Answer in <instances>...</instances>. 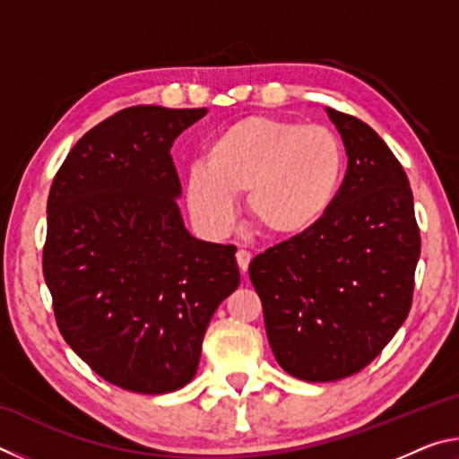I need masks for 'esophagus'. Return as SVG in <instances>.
Returning <instances> with one entry per match:
<instances>
[{"label":"esophagus","mask_w":459,"mask_h":459,"mask_svg":"<svg viewBox=\"0 0 459 459\" xmlns=\"http://www.w3.org/2000/svg\"><path fill=\"white\" fill-rule=\"evenodd\" d=\"M251 253L245 251V248H238L237 251V263H238V269L243 271V273H247L248 271V263H251Z\"/></svg>","instance_id":"34e87169"}]
</instances>
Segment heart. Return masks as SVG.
<instances>
[{
	"label": "heart",
	"instance_id": "1",
	"mask_svg": "<svg viewBox=\"0 0 459 459\" xmlns=\"http://www.w3.org/2000/svg\"><path fill=\"white\" fill-rule=\"evenodd\" d=\"M344 176L338 137L320 126L251 115L216 134L204 161L186 176L194 219L227 232L237 219V196L263 235L291 238L312 230L333 204Z\"/></svg>",
	"mask_w": 459,
	"mask_h": 459
}]
</instances>
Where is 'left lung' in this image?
<instances>
[{
	"mask_svg": "<svg viewBox=\"0 0 459 459\" xmlns=\"http://www.w3.org/2000/svg\"><path fill=\"white\" fill-rule=\"evenodd\" d=\"M348 169L320 224L248 265L275 359L330 383L362 370L407 320L421 237L407 174L367 123L325 107Z\"/></svg>",
	"mask_w": 459,
	"mask_h": 459,
	"instance_id": "1",
	"label": "left lung"
}]
</instances>
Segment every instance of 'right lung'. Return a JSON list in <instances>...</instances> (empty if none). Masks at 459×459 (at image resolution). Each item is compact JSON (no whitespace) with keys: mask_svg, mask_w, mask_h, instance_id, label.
Segmentation results:
<instances>
[{"mask_svg":"<svg viewBox=\"0 0 459 459\" xmlns=\"http://www.w3.org/2000/svg\"><path fill=\"white\" fill-rule=\"evenodd\" d=\"M206 108L137 105L87 131L48 194L42 269L66 344L131 393L196 375L202 340L240 283L235 245L184 227L174 139Z\"/></svg>","mask_w":459,"mask_h":459,"instance_id":"right-lung-1","label":"right lung"}]
</instances>
